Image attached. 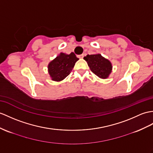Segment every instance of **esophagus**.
<instances>
[{
    "instance_id": "34e87169",
    "label": "esophagus",
    "mask_w": 153,
    "mask_h": 153,
    "mask_svg": "<svg viewBox=\"0 0 153 153\" xmlns=\"http://www.w3.org/2000/svg\"><path fill=\"white\" fill-rule=\"evenodd\" d=\"M84 54H80V55L79 56V58H81V59H82V58H84Z\"/></svg>"
}]
</instances>
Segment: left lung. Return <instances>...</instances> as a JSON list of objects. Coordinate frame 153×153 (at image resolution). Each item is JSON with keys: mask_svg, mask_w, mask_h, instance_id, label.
Returning a JSON list of instances; mask_svg holds the SVG:
<instances>
[{"mask_svg": "<svg viewBox=\"0 0 153 153\" xmlns=\"http://www.w3.org/2000/svg\"><path fill=\"white\" fill-rule=\"evenodd\" d=\"M84 59L87 62L91 71L100 79H106L112 71V64L100 54H88Z\"/></svg>", "mask_w": 153, "mask_h": 153, "instance_id": "obj_1", "label": "left lung"}]
</instances>
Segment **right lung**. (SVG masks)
<instances>
[{
    "instance_id": "1",
    "label": "right lung",
    "mask_w": 153,
    "mask_h": 153,
    "mask_svg": "<svg viewBox=\"0 0 153 153\" xmlns=\"http://www.w3.org/2000/svg\"><path fill=\"white\" fill-rule=\"evenodd\" d=\"M73 53L69 54L60 53L56 58L49 62L48 73L52 80L60 82L68 76L79 60Z\"/></svg>"
}]
</instances>
